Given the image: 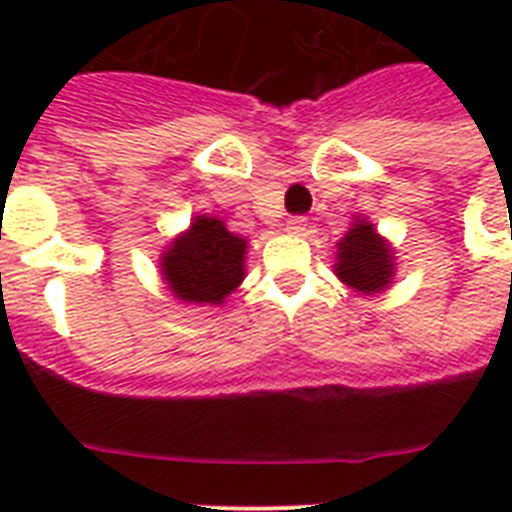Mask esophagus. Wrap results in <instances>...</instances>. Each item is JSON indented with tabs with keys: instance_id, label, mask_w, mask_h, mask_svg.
<instances>
[{
	"instance_id": "34e87169",
	"label": "esophagus",
	"mask_w": 512,
	"mask_h": 512,
	"mask_svg": "<svg viewBox=\"0 0 512 512\" xmlns=\"http://www.w3.org/2000/svg\"><path fill=\"white\" fill-rule=\"evenodd\" d=\"M308 228V217L305 215H292L287 220V231L289 233H303Z\"/></svg>"
}]
</instances>
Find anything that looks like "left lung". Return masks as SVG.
<instances>
[{
	"label": "left lung",
	"instance_id": "obj_1",
	"mask_svg": "<svg viewBox=\"0 0 512 512\" xmlns=\"http://www.w3.org/2000/svg\"><path fill=\"white\" fill-rule=\"evenodd\" d=\"M337 260H340L337 276L358 292H380V289H385V284H390V276H393L390 249L382 244L372 225L364 223V220H358L345 233V239L340 241Z\"/></svg>",
	"mask_w": 512,
	"mask_h": 512
}]
</instances>
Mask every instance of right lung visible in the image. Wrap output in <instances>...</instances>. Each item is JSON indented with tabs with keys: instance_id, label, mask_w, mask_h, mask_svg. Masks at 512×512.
I'll list each match as a JSON object with an SVG mask.
<instances>
[{
	"instance_id": "obj_1",
	"label": "right lung",
	"mask_w": 512,
	"mask_h": 512,
	"mask_svg": "<svg viewBox=\"0 0 512 512\" xmlns=\"http://www.w3.org/2000/svg\"><path fill=\"white\" fill-rule=\"evenodd\" d=\"M244 252L247 241L225 231L223 220L201 215L164 252V281L185 303L220 305L244 279Z\"/></svg>"
}]
</instances>
